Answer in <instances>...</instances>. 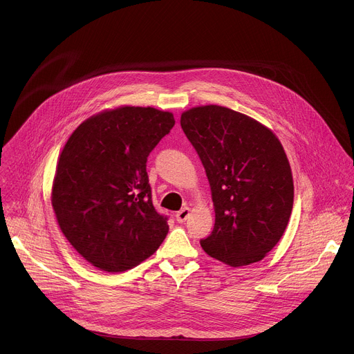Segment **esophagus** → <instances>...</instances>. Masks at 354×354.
<instances>
[{
    "instance_id": "esophagus-1",
    "label": "esophagus",
    "mask_w": 354,
    "mask_h": 354,
    "mask_svg": "<svg viewBox=\"0 0 354 354\" xmlns=\"http://www.w3.org/2000/svg\"><path fill=\"white\" fill-rule=\"evenodd\" d=\"M189 216H190V209L189 207H183L182 210H179L176 213V221L178 223H185L189 218Z\"/></svg>"
}]
</instances>
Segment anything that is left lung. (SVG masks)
<instances>
[{
	"label": "left lung",
	"instance_id": "1",
	"mask_svg": "<svg viewBox=\"0 0 354 354\" xmlns=\"http://www.w3.org/2000/svg\"><path fill=\"white\" fill-rule=\"evenodd\" d=\"M180 126L206 169L216 213L201 248L232 268L262 261L283 236L294 201L280 140L254 118L218 105L185 111Z\"/></svg>",
	"mask_w": 354,
	"mask_h": 354
}]
</instances>
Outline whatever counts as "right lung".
<instances>
[{
  "label": "right lung",
  "instance_id": "1",
  "mask_svg": "<svg viewBox=\"0 0 354 354\" xmlns=\"http://www.w3.org/2000/svg\"><path fill=\"white\" fill-rule=\"evenodd\" d=\"M174 124L171 112L119 106L84 120L64 144L53 212L73 248L99 270L133 269L165 239L169 225L154 209L145 164Z\"/></svg>",
  "mask_w": 354,
  "mask_h": 354
}]
</instances>
